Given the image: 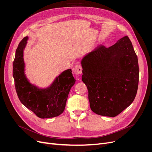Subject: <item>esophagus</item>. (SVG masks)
<instances>
[{
	"label": "esophagus",
	"mask_w": 152,
	"mask_h": 152,
	"mask_svg": "<svg viewBox=\"0 0 152 152\" xmlns=\"http://www.w3.org/2000/svg\"><path fill=\"white\" fill-rule=\"evenodd\" d=\"M73 71L76 75H80L82 73V67L80 64H76L73 68Z\"/></svg>",
	"instance_id": "34e87169"
}]
</instances>
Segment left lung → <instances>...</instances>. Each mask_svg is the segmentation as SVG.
<instances>
[{
  "label": "left lung",
  "mask_w": 152,
  "mask_h": 152,
  "mask_svg": "<svg viewBox=\"0 0 152 152\" xmlns=\"http://www.w3.org/2000/svg\"><path fill=\"white\" fill-rule=\"evenodd\" d=\"M81 65L82 81L88 89L93 112L115 117L132 103L137 92L139 69L128 36L109 47L99 45L83 58Z\"/></svg>",
  "instance_id": "left-lung-1"
}]
</instances>
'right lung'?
<instances>
[{
  "label": "right lung",
  "instance_id": "right-lung-1",
  "mask_svg": "<svg viewBox=\"0 0 152 152\" xmlns=\"http://www.w3.org/2000/svg\"><path fill=\"white\" fill-rule=\"evenodd\" d=\"M28 37H24L16 50L13 63V76L18 97L26 108L40 118L58 116L65 110L69 91L75 79L71 69L65 70L56 77L46 89H39L31 84L25 75L23 50Z\"/></svg>",
  "mask_w": 152,
  "mask_h": 152
}]
</instances>
